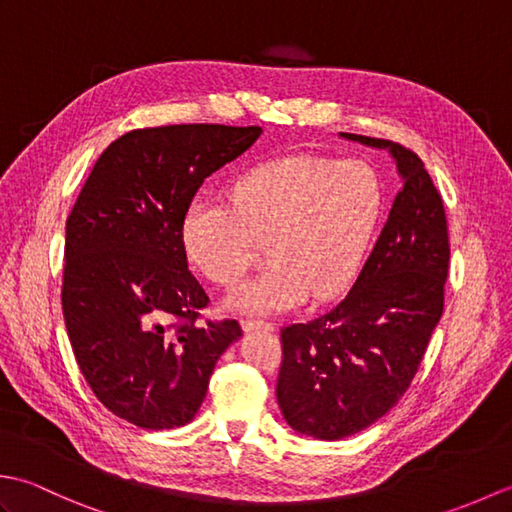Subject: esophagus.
I'll use <instances>...</instances> for the list:
<instances>
[{
  "instance_id": "34e87169",
  "label": "esophagus",
  "mask_w": 512,
  "mask_h": 512,
  "mask_svg": "<svg viewBox=\"0 0 512 512\" xmlns=\"http://www.w3.org/2000/svg\"><path fill=\"white\" fill-rule=\"evenodd\" d=\"M273 328H275V325L268 323V321H257V319H244V321H242V330H244V332H253V330L270 332Z\"/></svg>"
}]
</instances>
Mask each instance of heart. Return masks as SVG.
<instances>
[{"label":"heart","mask_w":512,"mask_h":512,"mask_svg":"<svg viewBox=\"0 0 512 512\" xmlns=\"http://www.w3.org/2000/svg\"><path fill=\"white\" fill-rule=\"evenodd\" d=\"M231 204L195 200L182 222L191 264L233 288L266 244L270 266L239 286L228 306L275 314L310 297L330 299L354 279L383 213L385 189L363 160L286 156L244 171Z\"/></svg>","instance_id":"heart-1"}]
</instances>
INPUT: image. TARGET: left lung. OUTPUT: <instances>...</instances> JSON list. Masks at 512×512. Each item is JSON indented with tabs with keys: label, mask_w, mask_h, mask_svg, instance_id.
I'll use <instances>...</instances> for the list:
<instances>
[{
	"label": "left lung",
	"mask_w": 512,
	"mask_h": 512,
	"mask_svg": "<svg viewBox=\"0 0 512 512\" xmlns=\"http://www.w3.org/2000/svg\"><path fill=\"white\" fill-rule=\"evenodd\" d=\"M389 149L405 184L350 292L321 317L281 330L277 402L292 429L341 440L367 429L409 389L444 310L449 224L440 193L411 149Z\"/></svg>",
	"instance_id": "8db88e82"
}]
</instances>
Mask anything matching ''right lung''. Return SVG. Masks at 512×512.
Masks as SVG:
<instances>
[{"instance_id":"1","label":"right lung","mask_w":512,"mask_h":512,"mask_svg":"<svg viewBox=\"0 0 512 512\" xmlns=\"http://www.w3.org/2000/svg\"><path fill=\"white\" fill-rule=\"evenodd\" d=\"M262 127L132 129L96 160L65 222L61 306L85 383L105 409L160 431L193 420L217 358L242 336L209 306L182 242L184 213L213 171Z\"/></svg>"}]
</instances>
